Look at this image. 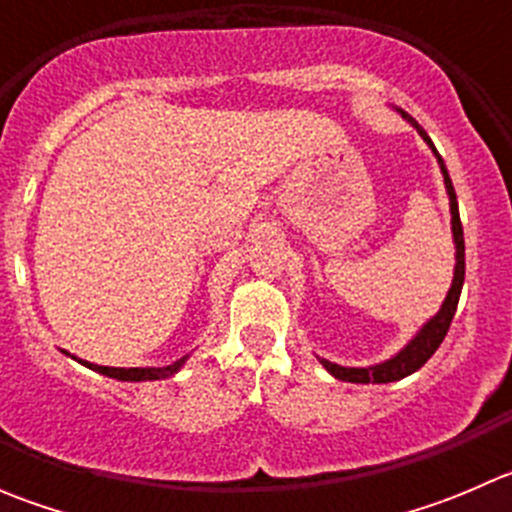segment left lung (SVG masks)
Returning <instances> with one entry per match:
<instances>
[{
	"label": "left lung",
	"instance_id": "8db88e82",
	"mask_svg": "<svg viewBox=\"0 0 512 512\" xmlns=\"http://www.w3.org/2000/svg\"><path fill=\"white\" fill-rule=\"evenodd\" d=\"M396 113H401L404 121H409L411 126L416 128L418 136L426 141V146L431 148L433 156L438 160V168L443 173V183H446V193H448V203H451V232H453V245H456V267H453V280H451V289H448L446 299H443L441 309L423 324L421 329L409 339L401 352H396L391 359L379 361V364H371V366H339L334 361L322 359L319 356V364L339 381H349V384H389V381H399L404 376L414 374V371L421 369L436 349L441 347V342L446 339L448 327L453 322V314H456L458 307V299H461V289H463V277H466V242H463V227H461V215H458V200H456V190H453L451 178H448V170L443 158L438 156L436 146L433 141L428 138V133L423 131L421 126L416 123V118H411L409 113L396 108Z\"/></svg>",
	"mask_w": 512,
	"mask_h": 512
}]
</instances>
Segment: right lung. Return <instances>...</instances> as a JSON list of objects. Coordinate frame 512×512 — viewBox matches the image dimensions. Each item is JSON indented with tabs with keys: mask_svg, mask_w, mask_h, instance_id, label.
Returning <instances> with one entry per match:
<instances>
[{
	"mask_svg": "<svg viewBox=\"0 0 512 512\" xmlns=\"http://www.w3.org/2000/svg\"><path fill=\"white\" fill-rule=\"evenodd\" d=\"M64 352V349H61ZM66 356H71L69 352H64ZM190 354L180 356L178 361H173V364L168 366H131V369H123V366H98V364H91V361L86 359H79V356H71V359H76L79 364L89 366V369L98 371V374L108 376V379H118V381H158V379H170V376L178 374L180 369H183V364L188 361Z\"/></svg>",
	"mask_w": 512,
	"mask_h": 512,
	"instance_id": "obj_1",
	"label": "right lung"
}]
</instances>
